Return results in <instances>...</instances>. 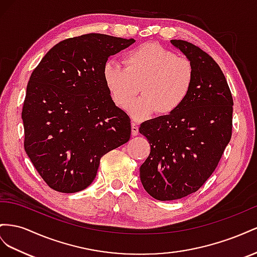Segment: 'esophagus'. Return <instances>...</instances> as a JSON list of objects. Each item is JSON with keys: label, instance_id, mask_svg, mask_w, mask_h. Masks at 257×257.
Here are the masks:
<instances>
[{"label": "esophagus", "instance_id": "obj_1", "mask_svg": "<svg viewBox=\"0 0 257 257\" xmlns=\"http://www.w3.org/2000/svg\"><path fill=\"white\" fill-rule=\"evenodd\" d=\"M131 128H133V136H137L139 134V124L135 121L131 124Z\"/></svg>", "mask_w": 257, "mask_h": 257}]
</instances>
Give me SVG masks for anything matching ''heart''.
Here are the masks:
<instances>
[{
	"mask_svg": "<svg viewBox=\"0 0 257 257\" xmlns=\"http://www.w3.org/2000/svg\"><path fill=\"white\" fill-rule=\"evenodd\" d=\"M124 68L111 60L103 68V79L117 106L126 108L139 89L142 96L131 105L136 118L156 111L174 113L185 103L195 83L193 62L157 44L148 43L122 56Z\"/></svg>",
	"mask_w": 257,
	"mask_h": 257,
	"instance_id": "1",
	"label": "heart"
}]
</instances>
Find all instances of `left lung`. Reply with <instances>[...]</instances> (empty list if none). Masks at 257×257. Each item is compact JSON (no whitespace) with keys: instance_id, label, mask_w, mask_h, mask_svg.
I'll use <instances>...</instances> for the list:
<instances>
[{"instance_id":"left-lung-1","label":"left lung","mask_w":257,"mask_h":257,"mask_svg":"<svg viewBox=\"0 0 257 257\" xmlns=\"http://www.w3.org/2000/svg\"><path fill=\"white\" fill-rule=\"evenodd\" d=\"M195 68L192 92L178 111L141 123L151 145L140 168L144 189L160 201L197 192L213 173L232 131V96L221 68L192 43L171 40Z\"/></svg>"}]
</instances>
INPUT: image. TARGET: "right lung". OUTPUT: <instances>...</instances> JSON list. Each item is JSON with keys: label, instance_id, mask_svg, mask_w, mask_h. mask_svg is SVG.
<instances>
[{"label": "right lung", "instance_id": "right-lung-1", "mask_svg": "<svg viewBox=\"0 0 257 257\" xmlns=\"http://www.w3.org/2000/svg\"><path fill=\"white\" fill-rule=\"evenodd\" d=\"M136 41L90 33L58 43L29 79L23 117L25 150L57 192L89 186L101 157L127 143L130 117L117 107L103 79L109 56Z\"/></svg>", "mask_w": 257, "mask_h": 257}]
</instances>
